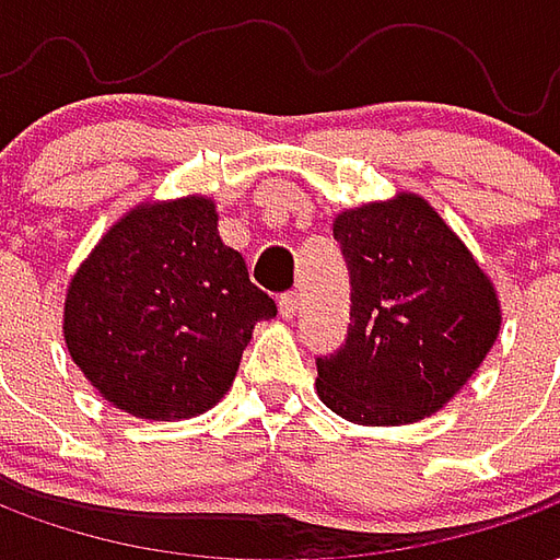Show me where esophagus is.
Instances as JSON below:
<instances>
[{
  "label": "esophagus",
  "instance_id": "1",
  "mask_svg": "<svg viewBox=\"0 0 560 560\" xmlns=\"http://www.w3.org/2000/svg\"><path fill=\"white\" fill-rule=\"evenodd\" d=\"M279 312H281V317H284V320H293V317H296V312H300V296H296L293 291L281 293V296H279Z\"/></svg>",
  "mask_w": 560,
  "mask_h": 560
}]
</instances>
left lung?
I'll list each match as a JSON object with an SVG mask.
<instances>
[{
	"instance_id": "8db88e82",
	"label": "left lung",
	"mask_w": 560,
	"mask_h": 560,
	"mask_svg": "<svg viewBox=\"0 0 560 560\" xmlns=\"http://www.w3.org/2000/svg\"><path fill=\"white\" fill-rule=\"evenodd\" d=\"M351 276V324L317 357V396L363 425L441 411L492 351L501 303L465 243L422 197L345 209L332 221Z\"/></svg>"
}]
</instances>
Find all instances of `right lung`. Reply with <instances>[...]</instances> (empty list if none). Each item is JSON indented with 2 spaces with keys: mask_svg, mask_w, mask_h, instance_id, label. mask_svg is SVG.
Instances as JSON below:
<instances>
[{
  "mask_svg": "<svg viewBox=\"0 0 560 560\" xmlns=\"http://www.w3.org/2000/svg\"><path fill=\"white\" fill-rule=\"evenodd\" d=\"M272 296L221 243L207 197L131 209L80 264L66 345L90 384L140 420H185L231 389Z\"/></svg>",
  "mask_w": 560,
  "mask_h": 560,
  "instance_id": "1",
  "label": "right lung"
}]
</instances>
